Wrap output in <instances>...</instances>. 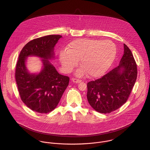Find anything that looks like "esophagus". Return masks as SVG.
Returning a JSON list of instances; mask_svg holds the SVG:
<instances>
[{"mask_svg": "<svg viewBox=\"0 0 150 150\" xmlns=\"http://www.w3.org/2000/svg\"><path fill=\"white\" fill-rule=\"evenodd\" d=\"M71 81H72L73 82L76 83H80V82L82 81L81 80L78 79H76V78H73V79H71Z\"/></svg>", "mask_w": 150, "mask_h": 150, "instance_id": "1", "label": "esophagus"}]
</instances>
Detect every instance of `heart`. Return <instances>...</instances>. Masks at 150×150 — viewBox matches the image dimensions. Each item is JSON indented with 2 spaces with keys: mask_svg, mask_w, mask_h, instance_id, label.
<instances>
[{
  "mask_svg": "<svg viewBox=\"0 0 150 150\" xmlns=\"http://www.w3.org/2000/svg\"><path fill=\"white\" fill-rule=\"evenodd\" d=\"M117 53L115 44L110 40L79 39L71 42L66 51L61 52L59 58L66 71H71L80 59L77 74L84 76L86 72L90 77L102 76L114 62Z\"/></svg>",
  "mask_w": 150,
  "mask_h": 150,
  "instance_id": "b5f03b06",
  "label": "heart"
}]
</instances>
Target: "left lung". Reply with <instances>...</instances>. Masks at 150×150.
Masks as SVG:
<instances>
[{"mask_svg":"<svg viewBox=\"0 0 150 150\" xmlns=\"http://www.w3.org/2000/svg\"><path fill=\"white\" fill-rule=\"evenodd\" d=\"M119 65L101 78L87 83L89 105L100 113H110L128 100L137 79V69L133 55L126 44Z\"/></svg>","mask_w":150,"mask_h":150,"instance_id":"1","label":"left lung"}]
</instances>
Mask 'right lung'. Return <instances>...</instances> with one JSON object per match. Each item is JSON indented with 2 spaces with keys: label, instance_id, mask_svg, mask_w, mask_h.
<instances>
[{
  "label": "right lung",
  "instance_id": "obj_1",
  "mask_svg": "<svg viewBox=\"0 0 150 150\" xmlns=\"http://www.w3.org/2000/svg\"><path fill=\"white\" fill-rule=\"evenodd\" d=\"M61 38L52 35L30 41L22 48L16 64L15 77L21 99L27 107L39 113L54 110L69 85V77L59 74L47 60L53 58L54 47ZM30 55L44 58V68L38 75L26 70L25 58Z\"/></svg>",
  "mask_w": 150,
  "mask_h": 150
}]
</instances>
